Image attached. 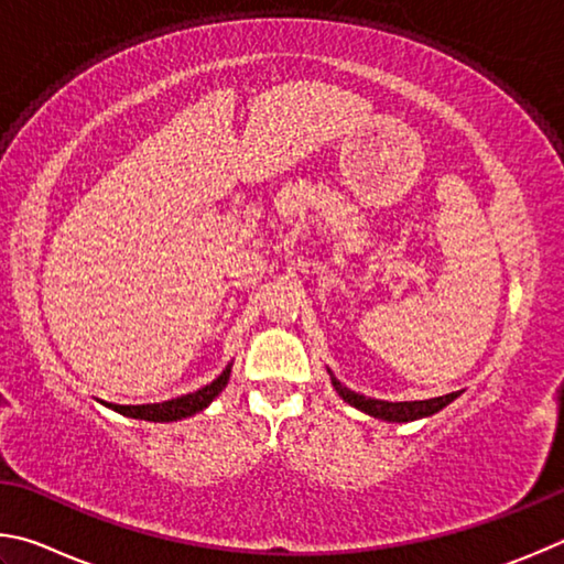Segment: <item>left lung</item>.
Wrapping results in <instances>:
<instances>
[{
  "mask_svg": "<svg viewBox=\"0 0 564 564\" xmlns=\"http://www.w3.org/2000/svg\"><path fill=\"white\" fill-rule=\"evenodd\" d=\"M329 379H332V387L337 389V393L341 397V401H347L349 406L364 411L371 419H379L387 423H409V421L429 419V416H433V413L446 409L451 401H456L460 397V391H453V393H446V397L426 399V401H381V399L364 397V393L347 389L337 377H334L332 371H329Z\"/></svg>",
  "mask_w": 564,
  "mask_h": 564,
  "instance_id": "1",
  "label": "left lung"
}]
</instances>
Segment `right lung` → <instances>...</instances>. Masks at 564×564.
Returning <instances> with one entry per match:
<instances>
[{"label":"right lung","instance_id":"add662e5","mask_svg":"<svg viewBox=\"0 0 564 564\" xmlns=\"http://www.w3.org/2000/svg\"><path fill=\"white\" fill-rule=\"evenodd\" d=\"M230 371H232V361L227 364L220 377L207 383V387L163 403H141V406H118V403H106V406L116 413H121V416L138 419V421H151V423L183 421L187 416L200 413L203 409L210 406L217 397H220L223 389L227 387V381H230Z\"/></svg>","mask_w":564,"mask_h":564}]
</instances>
